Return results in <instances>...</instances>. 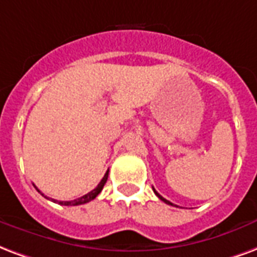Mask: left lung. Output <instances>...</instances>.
Returning <instances> with one entry per match:
<instances>
[{"label": "left lung", "mask_w": 257, "mask_h": 257, "mask_svg": "<svg viewBox=\"0 0 257 257\" xmlns=\"http://www.w3.org/2000/svg\"><path fill=\"white\" fill-rule=\"evenodd\" d=\"M154 192H155V195H157V196L159 197V199H161V200H162V201H165V203H166V204H170V206H173V203H170V201H169V200H166V199H163V197L161 196V195H159V193H158V192L155 191V189H154Z\"/></svg>", "instance_id": "1"}]
</instances>
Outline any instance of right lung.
Returning a JSON list of instances; mask_svg holds the SVG:
<instances>
[{"label": "right lung", "instance_id": "add662e5", "mask_svg": "<svg viewBox=\"0 0 257 257\" xmlns=\"http://www.w3.org/2000/svg\"><path fill=\"white\" fill-rule=\"evenodd\" d=\"M107 177H109V170L106 172L103 178L100 180V182L98 184V187L95 188V189H92L91 192H88V193L84 195V196L79 197V199H75V200H70V201H58V200H54V199H51V200L56 201V203H58V204H61V206H80V204H85V203H88V201L94 200L95 197L99 195L100 191L103 189L104 184H106V181H107ZM42 195H43V193H42Z\"/></svg>", "mask_w": 257, "mask_h": 257}]
</instances>
